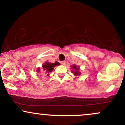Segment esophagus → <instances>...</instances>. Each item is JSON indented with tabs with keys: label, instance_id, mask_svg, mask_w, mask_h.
Listing matches in <instances>:
<instances>
[{
	"label": "esophagus",
	"instance_id": "esophagus-1",
	"mask_svg": "<svg viewBox=\"0 0 125 125\" xmlns=\"http://www.w3.org/2000/svg\"><path fill=\"white\" fill-rule=\"evenodd\" d=\"M61 64H63V65H64V64H66V61H62V62H61Z\"/></svg>",
	"mask_w": 125,
	"mask_h": 125
}]
</instances>
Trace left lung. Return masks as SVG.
Segmentation results:
<instances>
[{"label":"left lung","instance_id":"8db88e82","mask_svg":"<svg viewBox=\"0 0 125 125\" xmlns=\"http://www.w3.org/2000/svg\"><path fill=\"white\" fill-rule=\"evenodd\" d=\"M72 68H73V69L74 70V71H73V74H74V75L78 76V75H80V74H81V72H79V67H77L75 65H73Z\"/></svg>","mask_w":125,"mask_h":125}]
</instances>
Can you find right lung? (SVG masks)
Listing matches in <instances>:
<instances>
[{"label": "right lung", "mask_w": 125, "mask_h": 125, "mask_svg": "<svg viewBox=\"0 0 125 125\" xmlns=\"http://www.w3.org/2000/svg\"><path fill=\"white\" fill-rule=\"evenodd\" d=\"M60 63L58 62H55L54 63H49V62H46L45 63V64L44 65L42 66L43 67V70L44 74L46 75L49 76V73L52 72L53 70V68L54 66H56L59 65ZM39 71V69H38V71L37 72Z\"/></svg>", "instance_id": "add662e5"}]
</instances>
